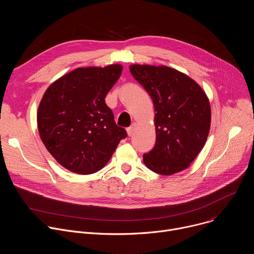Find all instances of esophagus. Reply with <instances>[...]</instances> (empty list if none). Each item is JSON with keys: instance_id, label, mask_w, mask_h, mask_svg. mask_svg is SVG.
Instances as JSON below:
<instances>
[{"instance_id": "1", "label": "esophagus", "mask_w": 254, "mask_h": 254, "mask_svg": "<svg viewBox=\"0 0 254 254\" xmlns=\"http://www.w3.org/2000/svg\"><path fill=\"white\" fill-rule=\"evenodd\" d=\"M135 127H136V125H135V124H132L129 127H127V131L128 136L132 135V133H133V131H134V129H135Z\"/></svg>"}]
</instances>
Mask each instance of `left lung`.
<instances>
[{"mask_svg":"<svg viewBox=\"0 0 254 254\" xmlns=\"http://www.w3.org/2000/svg\"><path fill=\"white\" fill-rule=\"evenodd\" d=\"M133 78L147 90L155 107L156 144L143 163L160 175L187 169L207 140L211 107L200 85L168 66H129Z\"/></svg>","mask_w":254,"mask_h":254,"instance_id":"left-lung-1","label":"left lung"}]
</instances>
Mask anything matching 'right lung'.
Wrapping results in <instances>:
<instances>
[{
  "mask_svg": "<svg viewBox=\"0 0 254 254\" xmlns=\"http://www.w3.org/2000/svg\"><path fill=\"white\" fill-rule=\"evenodd\" d=\"M122 71L120 64L77 68L45 91L37 112L38 130L48 152L67 170L96 173L127 137L104 100Z\"/></svg>",
  "mask_w": 254,
  "mask_h": 254,
  "instance_id": "1",
  "label": "right lung"
}]
</instances>
